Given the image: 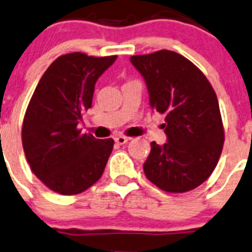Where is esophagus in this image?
Listing matches in <instances>:
<instances>
[{
    "label": "esophagus",
    "instance_id": "34e87169",
    "mask_svg": "<svg viewBox=\"0 0 252 252\" xmlns=\"http://www.w3.org/2000/svg\"><path fill=\"white\" fill-rule=\"evenodd\" d=\"M115 141L117 144H120V145H124V144H126L130 141V137H126V136H122V135H120V136L115 137Z\"/></svg>",
    "mask_w": 252,
    "mask_h": 252
}]
</instances>
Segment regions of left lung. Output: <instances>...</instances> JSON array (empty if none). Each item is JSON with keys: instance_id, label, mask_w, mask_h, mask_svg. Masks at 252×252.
Returning a JSON list of instances; mask_svg holds the SVG:
<instances>
[{"instance_id": "8db88e82", "label": "left lung", "mask_w": 252, "mask_h": 252, "mask_svg": "<svg viewBox=\"0 0 252 252\" xmlns=\"http://www.w3.org/2000/svg\"><path fill=\"white\" fill-rule=\"evenodd\" d=\"M144 77L152 109L165 115L167 143L150 144L144 172L168 192H186L208 180L224 143L216 92L199 68L172 51L130 59Z\"/></svg>"}]
</instances>
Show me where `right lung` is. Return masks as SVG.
<instances>
[{"label":"right lung","instance_id":"obj_1","mask_svg":"<svg viewBox=\"0 0 252 252\" xmlns=\"http://www.w3.org/2000/svg\"><path fill=\"white\" fill-rule=\"evenodd\" d=\"M117 56L75 52L59 57L40 77L23 122V148L30 168L47 188L76 195L93 186L105 168L113 139L77 128L92 107L96 80Z\"/></svg>","mask_w":252,"mask_h":252}]
</instances>
